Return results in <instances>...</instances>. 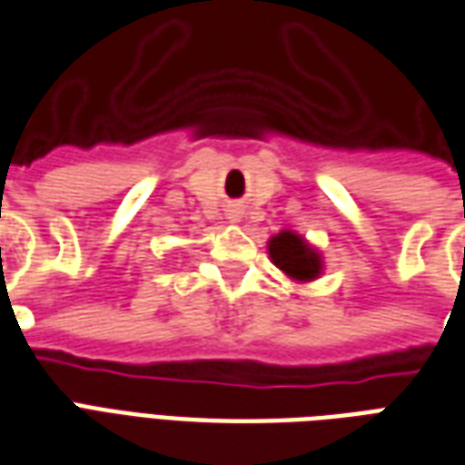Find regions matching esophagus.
I'll use <instances>...</instances> for the list:
<instances>
[{
    "instance_id": "esophagus-1",
    "label": "esophagus",
    "mask_w": 465,
    "mask_h": 465,
    "mask_svg": "<svg viewBox=\"0 0 465 465\" xmlns=\"http://www.w3.org/2000/svg\"><path fill=\"white\" fill-rule=\"evenodd\" d=\"M229 219H232V222H239V213L232 212V213H229Z\"/></svg>"
}]
</instances>
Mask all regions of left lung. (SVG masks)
Masks as SVG:
<instances>
[{
    "mask_svg": "<svg viewBox=\"0 0 465 465\" xmlns=\"http://www.w3.org/2000/svg\"><path fill=\"white\" fill-rule=\"evenodd\" d=\"M269 256L293 282H313L323 269L322 253L306 243L303 236L293 232H282L269 239Z\"/></svg>",
    "mask_w": 465,
    "mask_h": 465,
    "instance_id": "1",
    "label": "left lung"
}]
</instances>
